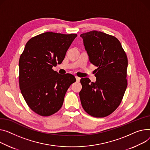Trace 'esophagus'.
I'll use <instances>...</instances> for the list:
<instances>
[{
  "mask_svg": "<svg viewBox=\"0 0 150 150\" xmlns=\"http://www.w3.org/2000/svg\"><path fill=\"white\" fill-rule=\"evenodd\" d=\"M76 78V81H79V80H80V78L78 77V76H75Z\"/></svg>",
  "mask_w": 150,
  "mask_h": 150,
  "instance_id": "esophagus-1",
  "label": "esophagus"
}]
</instances>
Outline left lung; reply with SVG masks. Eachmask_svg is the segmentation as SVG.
<instances>
[{
	"instance_id": "8db88e82",
	"label": "left lung",
	"mask_w": 150,
	"mask_h": 150,
	"mask_svg": "<svg viewBox=\"0 0 150 150\" xmlns=\"http://www.w3.org/2000/svg\"><path fill=\"white\" fill-rule=\"evenodd\" d=\"M89 61L98 67L95 83L88 78L80 82L81 105L90 115L103 117L112 113L121 104L127 86L128 59L115 37L92 31L80 35Z\"/></svg>"
}]
</instances>
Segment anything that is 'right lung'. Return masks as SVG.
Instances as JSON below:
<instances>
[{
	"label": "right lung",
	"instance_id": "obj_1",
	"mask_svg": "<svg viewBox=\"0 0 150 150\" xmlns=\"http://www.w3.org/2000/svg\"><path fill=\"white\" fill-rule=\"evenodd\" d=\"M77 36L46 32L31 38L19 59V86L33 111L51 116L61 108L68 88L76 81L70 74L60 75L52 69L61 64Z\"/></svg>",
	"mask_w": 150,
	"mask_h": 150
}]
</instances>
